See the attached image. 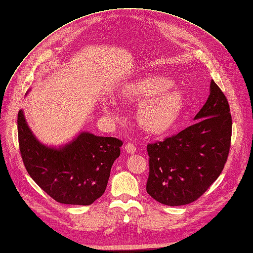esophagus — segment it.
Returning <instances> with one entry per match:
<instances>
[{"label":"esophagus","instance_id":"34e87169","mask_svg":"<svg viewBox=\"0 0 253 253\" xmlns=\"http://www.w3.org/2000/svg\"><path fill=\"white\" fill-rule=\"evenodd\" d=\"M125 150H126V152L129 153V154H134V153L136 152V147H135V145H134L133 143L128 142V143L125 145Z\"/></svg>","mask_w":253,"mask_h":253}]
</instances>
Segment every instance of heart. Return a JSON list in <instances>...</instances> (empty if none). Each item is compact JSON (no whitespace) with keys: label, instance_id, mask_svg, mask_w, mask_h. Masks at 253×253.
I'll list each match as a JSON object with an SVG mask.
<instances>
[{"label":"heart","instance_id":"heart-1","mask_svg":"<svg viewBox=\"0 0 253 253\" xmlns=\"http://www.w3.org/2000/svg\"><path fill=\"white\" fill-rule=\"evenodd\" d=\"M168 79L147 75L125 84L120 95L125 99L141 100L136 117L142 129L152 133H161L173 125L180 115L183 105L182 95L171 90ZM104 109L111 112L113 102L104 101Z\"/></svg>","mask_w":253,"mask_h":253}]
</instances>
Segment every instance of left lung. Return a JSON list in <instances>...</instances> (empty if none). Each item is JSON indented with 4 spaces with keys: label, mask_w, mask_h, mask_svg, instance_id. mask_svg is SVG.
Wrapping results in <instances>:
<instances>
[{
    "label": "left lung",
    "mask_w": 253,
    "mask_h": 253,
    "mask_svg": "<svg viewBox=\"0 0 253 253\" xmlns=\"http://www.w3.org/2000/svg\"><path fill=\"white\" fill-rule=\"evenodd\" d=\"M197 122L148 144L150 173L147 192L168 206L190 204L200 198L224 167L230 152L232 116L227 97L212 80Z\"/></svg>",
    "instance_id": "8db88e82"
}]
</instances>
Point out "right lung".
<instances>
[{
	"label": "right lung",
	"instance_id": "1",
	"mask_svg": "<svg viewBox=\"0 0 253 253\" xmlns=\"http://www.w3.org/2000/svg\"><path fill=\"white\" fill-rule=\"evenodd\" d=\"M17 129L25 169L51 198L62 204L90 205L102 196L122 140L81 132L62 148H50L33 134L22 110Z\"/></svg>",
	"mask_w": 253,
	"mask_h": 253
}]
</instances>
